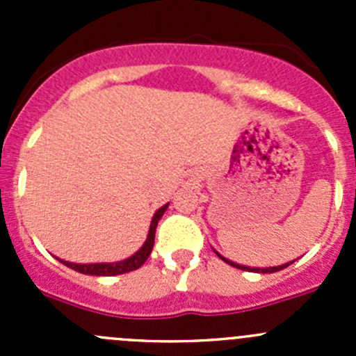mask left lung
<instances>
[{
  "label": "left lung",
  "mask_w": 356,
  "mask_h": 356,
  "mask_svg": "<svg viewBox=\"0 0 356 356\" xmlns=\"http://www.w3.org/2000/svg\"><path fill=\"white\" fill-rule=\"evenodd\" d=\"M215 253H217V251H215ZM217 257L220 258V260H224L225 264L232 265V267H236V268H241V270H251V272H258V274H272V272L282 270V268L289 267V265L293 264V261H289V264L279 265V267H265V268H257V267H246V265H239V264H234V261H231V260H227V258H224V257H222L220 253H217Z\"/></svg>",
  "instance_id": "left-lung-1"
}]
</instances>
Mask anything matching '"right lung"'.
<instances>
[{
	"label": "right lung",
	"instance_id": "1",
	"mask_svg": "<svg viewBox=\"0 0 356 356\" xmlns=\"http://www.w3.org/2000/svg\"><path fill=\"white\" fill-rule=\"evenodd\" d=\"M167 208H168V203L163 204L161 208H158L152 218V224H149L148 238H146L145 245L141 246V250H138L132 257L125 258V260L115 261V264H72V261L60 260V258L58 260L62 261L63 265H67V267H70L72 270H77L86 275H118V274H125V272L136 270V268L141 267V265L148 260L149 254H152L153 245H155V232H156L158 220H160L161 215L165 213Z\"/></svg>",
	"mask_w": 356,
	"mask_h": 356
}]
</instances>
